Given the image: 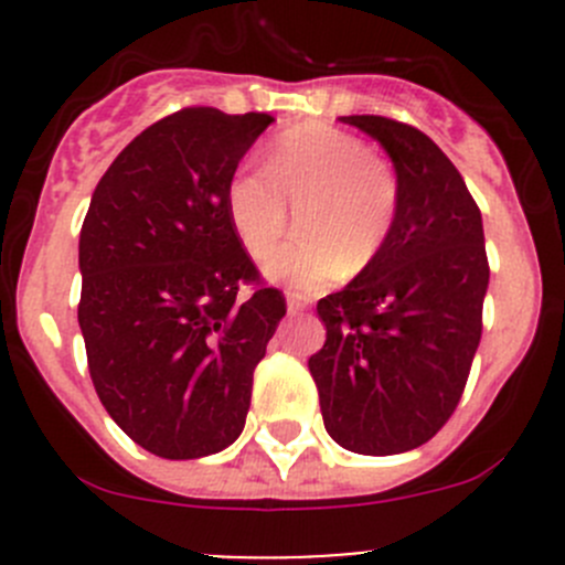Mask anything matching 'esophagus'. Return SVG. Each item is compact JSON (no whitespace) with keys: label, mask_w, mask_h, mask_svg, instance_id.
Here are the masks:
<instances>
[{"label":"esophagus","mask_w":565,"mask_h":565,"mask_svg":"<svg viewBox=\"0 0 565 565\" xmlns=\"http://www.w3.org/2000/svg\"><path fill=\"white\" fill-rule=\"evenodd\" d=\"M306 306H309V300H306V295H300V292H287V309L292 311V315H298V311H303Z\"/></svg>","instance_id":"esophagus-1"}]
</instances>
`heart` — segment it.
Masks as SVG:
<instances>
[{
  "label": "heart",
  "mask_w": 565,
  "mask_h": 565,
  "mask_svg": "<svg viewBox=\"0 0 565 565\" xmlns=\"http://www.w3.org/2000/svg\"><path fill=\"white\" fill-rule=\"evenodd\" d=\"M398 207L393 163L324 122L284 130L267 150L265 172H237L226 185V215L254 259L287 235L295 210L300 235L267 259L265 273L298 289L366 270L391 241Z\"/></svg>",
  "instance_id": "b5f03b06"
}]
</instances>
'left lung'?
Here are the masks:
<instances>
[{
    "instance_id": "8db88e82",
    "label": "left lung",
    "mask_w": 565,
    "mask_h": 565,
    "mask_svg": "<svg viewBox=\"0 0 565 565\" xmlns=\"http://www.w3.org/2000/svg\"><path fill=\"white\" fill-rule=\"evenodd\" d=\"M388 152L402 207L383 254L317 303L309 358L328 435L366 457L413 451L457 409L478 341L489 262L481 210L446 152L413 125L352 114Z\"/></svg>"
}]
</instances>
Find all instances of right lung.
<instances>
[{
    "mask_svg": "<svg viewBox=\"0 0 565 565\" xmlns=\"http://www.w3.org/2000/svg\"><path fill=\"white\" fill-rule=\"evenodd\" d=\"M270 114L180 108L141 130L89 202L78 324L89 377L145 451L199 459L241 437L256 363L287 315L226 215V185ZM241 282L255 295L236 298Z\"/></svg>",
    "mask_w": 565,
    "mask_h": 565,
    "instance_id": "right-lung-1",
    "label": "right lung"
}]
</instances>
